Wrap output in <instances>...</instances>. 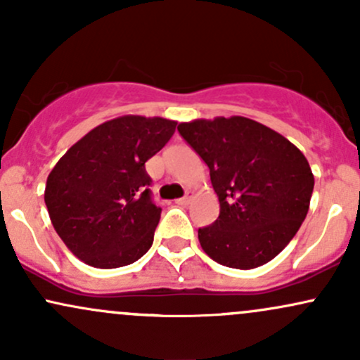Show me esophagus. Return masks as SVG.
Returning a JSON list of instances; mask_svg holds the SVG:
<instances>
[{
  "mask_svg": "<svg viewBox=\"0 0 360 360\" xmlns=\"http://www.w3.org/2000/svg\"><path fill=\"white\" fill-rule=\"evenodd\" d=\"M191 198H193V193H191V191H188V193L184 194L183 198H179V200H177L176 203H177V205H188L189 201H191Z\"/></svg>",
  "mask_w": 360,
  "mask_h": 360,
  "instance_id": "1",
  "label": "esophagus"
}]
</instances>
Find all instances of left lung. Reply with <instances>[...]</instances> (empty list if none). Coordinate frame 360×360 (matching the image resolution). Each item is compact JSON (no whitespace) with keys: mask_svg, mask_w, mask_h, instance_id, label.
Instances as JSON below:
<instances>
[{"mask_svg":"<svg viewBox=\"0 0 360 360\" xmlns=\"http://www.w3.org/2000/svg\"><path fill=\"white\" fill-rule=\"evenodd\" d=\"M177 131L210 169L220 214L198 230L214 262L264 266L291 242L307 218L315 177L307 157L278 131L250 118L179 123Z\"/></svg>","mask_w":360,"mask_h":360,"instance_id":"8db88e82","label":"left lung"}]
</instances>
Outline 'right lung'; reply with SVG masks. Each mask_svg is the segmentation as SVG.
Here are the masks:
<instances>
[{"instance_id":"1","label":"right lung","mask_w":360,"mask_h":360,"mask_svg":"<svg viewBox=\"0 0 360 360\" xmlns=\"http://www.w3.org/2000/svg\"><path fill=\"white\" fill-rule=\"evenodd\" d=\"M176 122L127 115L101 123L60 157L45 205L62 242L100 269L128 266L154 242L162 208L146 162L171 140Z\"/></svg>"}]
</instances>
